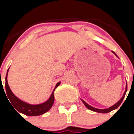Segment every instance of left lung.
<instances>
[{
    "label": "left lung",
    "mask_w": 134,
    "mask_h": 134,
    "mask_svg": "<svg viewBox=\"0 0 134 134\" xmlns=\"http://www.w3.org/2000/svg\"><path fill=\"white\" fill-rule=\"evenodd\" d=\"M113 52V54H115L116 55V54L114 52ZM127 91V85H126V88H125V92H124V95H123L122 97H121V99L120 100H119V101H118V102L117 103H115L114 105H113V106H111V107H110L109 108H108V109H97V108H94V107H91V105H88V104L86 103L85 102V101H84L83 100H82V101L83 102V103L85 104V106H86V107H87V108H88V109L91 110V111H95V112H98V113H109V112H110V111H113V110H114V109H115L118 108V107H119V105H121V103H122L123 100H124V97H125V93H126Z\"/></svg>",
    "instance_id": "1"
}]
</instances>
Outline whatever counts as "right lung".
Listing matches in <instances>:
<instances>
[{
  "label": "right lung",
  "mask_w": 134,
  "mask_h": 134,
  "mask_svg": "<svg viewBox=\"0 0 134 134\" xmlns=\"http://www.w3.org/2000/svg\"><path fill=\"white\" fill-rule=\"evenodd\" d=\"M8 71H9V70H8ZM8 71H7V75H6L5 77V94H7L6 96H7V97L9 99L10 102L11 103L12 105L14 106L15 111L16 110L20 113L28 116H37L46 113L47 111L50 109L54 102V91L60 85V82H58L57 85H55V88H54V91L51 94L50 97L46 102L43 103L39 104V105H30V104H28L27 103L24 102V101H22L21 100H20L19 99L16 97L13 93H12L11 90L10 89L9 85H8V82H7Z\"/></svg>",
  "instance_id": "obj_1"
}]
</instances>
